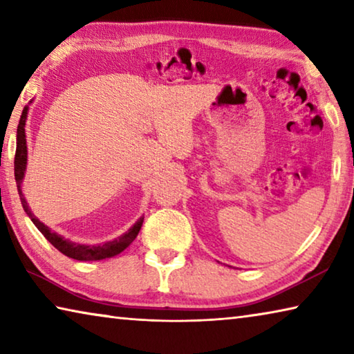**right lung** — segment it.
<instances>
[{
  "label": "right lung",
  "mask_w": 354,
  "mask_h": 354,
  "mask_svg": "<svg viewBox=\"0 0 354 354\" xmlns=\"http://www.w3.org/2000/svg\"><path fill=\"white\" fill-rule=\"evenodd\" d=\"M32 103V101H31ZM28 111L29 107L26 106L21 112L20 117V123L19 128H17V151H15V181H17V189H19L20 194V200L23 209L28 214V217L32 220V223L37 226V230L45 236V239L50 242L53 247L57 248L62 254L71 257V259L76 261H101V259H107V257H113L122 253V251L127 250L131 243H133L134 239L139 234L142 223H143V217H140L136 223L129 227V230L124 232L113 241L104 242V243H98V245H84V243H77V242H71L68 239L62 237L57 232L51 231V227H48L45 223L35 217L34 212L29 207L28 201L23 195L21 190V183L25 179V173H26V165H28V147H26V120H28Z\"/></svg>",
  "instance_id": "right-lung-1"
}]
</instances>
